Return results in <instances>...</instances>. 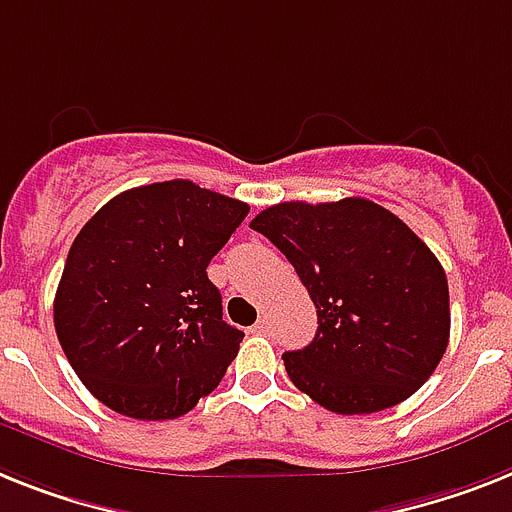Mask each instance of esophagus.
I'll list each match as a JSON object with an SVG mask.
<instances>
[{
	"label": "esophagus",
	"instance_id": "34e87169",
	"mask_svg": "<svg viewBox=\"0 0 512 512\" xmlns=\"http://www.w3.org/2000/svg\"><path fill=\"white\" fill-rule=\"evenodd\" d=\"M251 332L253 335H266V332H269V322H266V319H259V322L251 327Z\"/></svg>",
	"mask_w": 512,
	"mask_h": 512
}]
</instances>
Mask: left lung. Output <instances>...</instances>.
<instances>
[{"mask_svg": "<svg viewBox=\"0 0 512 512\" xmlns=\"http://www.w3.org/2000/svg\"><path fill=\"white\" fill-rule=\"evenodd\" d=\"M251 227L295 266L319 329L282 356L287 377L340 416L403 403L432 377L450 340V293L429 246L366 198L269 206Z\"/></svg>", "mask_w": 512, "mask_h": 512, "instance_id": "1", "label": "left lung"}]
</instances>
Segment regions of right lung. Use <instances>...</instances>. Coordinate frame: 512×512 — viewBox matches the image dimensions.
I'll return each mask as SVG.
<instances>
[{
    "instance_id": "add662e5",
    "label": "right lung",
    "mask_w": 512,
    "mask_h": 512,
    "mask_svg": "<svg viewBox=\"0 0 512 512\" xmlns=\"http://www.w3.org/2000/svg\"><path fill=\"white\" fill-rule=\"evenodd\" d=\"M246 214L238 198L167 180L125 190L83 225L54 295V329L96 400L167 421L222 382L246 335L222 319L206 266Z\"/></svg>"
}]
</instances>
